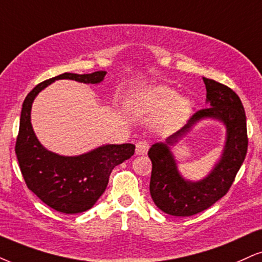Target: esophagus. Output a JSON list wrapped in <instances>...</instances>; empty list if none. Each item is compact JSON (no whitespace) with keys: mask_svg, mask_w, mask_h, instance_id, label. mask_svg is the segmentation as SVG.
Listing matches in <instances>:
<instances>
[{"mask_svg":"<svg viewBox=\"0 0 262 262\" xmlns=\"http://www.w3.org/2000/svg\"><path fill=\"white\" fill-rule=\"evenodd\" d=\"M149 149V143L147 141H138L136 144V154L137 156H146Z\"/></svg>","mask_w":262,"mask_h":262,"instance_id":"1","label":"esophagus"}]
</instances>
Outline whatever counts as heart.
Returning a JSON list of instances; mask_svg holds the SVG:
<instances>
[{
	"label": "heart",
	"instance_id": "b5f03b06",
	"mask_svg": "<svg viewBox=\"0 0 262 262\" xmlns=\"http://www.w3.org/2000/svg\"><path fill=\"white\" fill-rule=\"evenodd\" d=\"M128 106L135 114H158L166 109L164 125L176 127L189 118L193 103L188 97H176V91L169 86L158 85L147 87L134 95Z\"/></svg>",
	"mask_w": 262,
	"mask_h": 262
}]
</instances>
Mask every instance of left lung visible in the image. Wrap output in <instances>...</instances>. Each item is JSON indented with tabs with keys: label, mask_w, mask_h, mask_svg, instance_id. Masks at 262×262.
Instances as JSON below:
<instances>
[{
	"label": "left lung",
	"mask_w": 262,
	"mask_h": 262,
	"mask_svg": "<svg viewBox=\"0 0 262 262\" xmlns=\"http://www.w3.org/2000/svg\"><path fill=\"white\" fill-rule=\"evenodd\" d=\"M209 108L196 112L181 130L148 150L151 160L149 190L161 211L172 216H192L215 204L228 192L248 150L247 118L239 97L230 87L203 77ZM217 120L226 127L223 154L212 171L198 181L185 179L178 171L170 147L176 145L203 120Z\"/></svg>",
	"instance_id": "8db88e82"
}]
</instances>
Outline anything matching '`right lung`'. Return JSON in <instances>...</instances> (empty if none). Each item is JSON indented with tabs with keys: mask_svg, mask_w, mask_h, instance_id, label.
Masks as SVG:
<instances>
[{
	"mask_svg": "<svg viewBox=\"0 0 262 262\" xmlns=\"http://www.w3.org/2000/svg\"><path fill=\"white\" fill-rule=\"evenodd\" d=\"M106 72L64 73L38 83L23 103L19 134L15 143L19 166L28 188L45 204L64 214H79L91 209L106 188L112 170L135 153L131 143L103 144L80 156H60L45 148L31 125L34 99L56 80L101 83Z\"/></svg>",
	"mask_w": 262,
	"mask_h": 262,
	"instance_id": "right-lung-1",
	"label": "right lung"
}]
</instances>
